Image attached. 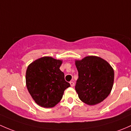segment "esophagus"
Here are the masks:
<instances>
[{"mask_svg": "<svg viewBox=\"0 0 131 131\" xmlns=\"http://www.w3.org/2000/svg\"><path fill=\"white\" fill-rule=\"evenodd\" d=\"M70 84H71V86H72V87H73V86H74V83L73 81H71V82H70Z\"/></svg>", "mask_w": 131, "mask_h": 131, "instance_id": "obj_1", "label": "esophagus"}]
</instances>
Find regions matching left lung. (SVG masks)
Returning a JSON list of instances; mask_svg holds the SVG:
<instances>
[{
  "label": "left lung",
  "instance_id": "8db88e82",
  "mask_svg": "<svg viewBox=\"0 0 131 131\" xmlns=\"http://www.w3.org/2000/svg\"><path fill=\"white\" fill-rule=\"evenodd\" d=\"M78 71L75 89L79 99L90 105L100 103L109 95L114 81V71L103 59L86 57L76 60Z\"/></svg>",
  "mask_w": 131,
  "mask_h": 131
}]
</instances>
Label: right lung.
Here are the masks:
<instances>
[{
    "label": "right lung",
    "mask_w": 131,
    "mask_h": 131,
    "mask_svg": "<svg viewBox=\"0 0 131 131\" xmlns=\"http://www.w3.org/2000/svg\"><path fill=\"white\" fill-rule=\"evenodd\" d=\"M62 61L50 57L37 59L28 67L26 86L35 102L40 106L51 108L62 98L66 89L71 86L60 70Z\"/></svg>",
    "instance_id": "right-lung-1"
}]
</instances>
